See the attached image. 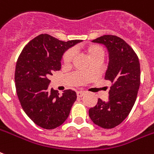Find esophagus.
<instances>
[{
  "mask_svg": "<svg viewBox=\"0 0 154 154\" xmlns=\"http://www.w3.org/2000/svg\"><path fill=\"white\" fill-rule=\"evenodd\" d=\"M85 92H83V91H77V96L78 98H82L83 96L85 95Z\"/></svg>",
  "mask_w": 154,
  "mask_h": 154,
  "instance_id": "1",
  "label": "esophagus"
}]
</instances>
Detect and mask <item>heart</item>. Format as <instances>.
<instances>
[{"instance_id": "obj_1", "label": "heart", "mask_w": 154, "mask_h": 154, "mask_svg": "<svg viewBox=\"0 0 154 154\" xmlns=\"http://www.w3.org/2000/svg\"><path fill=\"white\" fill-rule=\"evenodd\" d=\"M85 52L87 53L89 58L91 60L93 58H95V57H102L103 58L104 56V50L101 47L100 45H97V44H91L89 45L85 49ZM73 51L72 50H68L65 51L62 58V60L65 64H69L72 62V59H73Z\"/></svg>"}]
</instances>
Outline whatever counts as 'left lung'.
<instances>
[{
    "mask_svg": "<svg viewBox=\"0 0 154 154\" xmlns=\"http://www.w3.org/2000/svg\"><path fill=\"white\" fill-rule=\"evenodd\" d=\"M108 50L109 63L105 79L110 81L108 101L98 98L89 110L90 119L96 125L110 129L120 124L133 107L140 84L138 56L128 43L116 35H103L93 40Z\"/></svg>",
    "mask_w": 154,
    "mask_h": 154,
    "instance_id": "1",
    "label": "left lung"
}]
</instances>
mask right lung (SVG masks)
I'll return each instance as SVG.
<instances>
[{
	"mask_svg": "<svg viewBox=\"0 0 154 154\" xmlns=\"http://www.w3.org/2000/svg\"><path fill=\"white\" fill-rule=\"evenodd\" d=\"M79 39L67 42L42 34L25 46L17 59L15 69V86L23 111L35 124L45 129L60 126L69 117L77 94L64 90L60 95L51 90L49 76L61 68L64 51Z\"/></svg>",
	"mask_w": 154,
	"mask_h": 154,
	"instance_id": "1",
	"label": "right lung"
}]
</instances>
